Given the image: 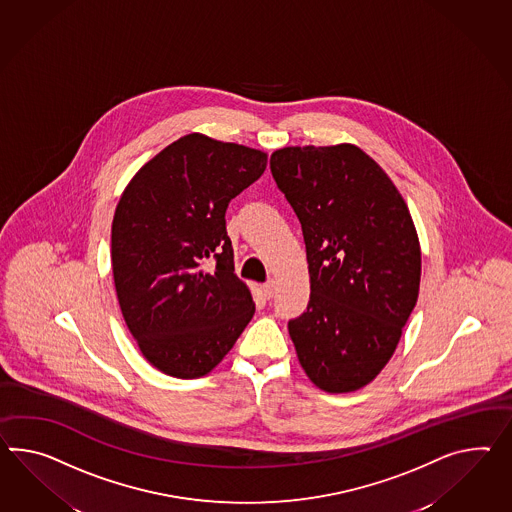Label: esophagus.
<instances>
[{
	"instance_id": "esophagus-1",
	"label": "esophagus",
	"mask_w": 512,
	"mask_h": 512,
	"mask_svg": "<svg viewBox=\"0 0 512 512\" xmlns=\"http://www.w3.org/2000/svg\"><path fill=\"white\" fill-rule=\"evenodd\" d=\"M263 295L267 297V299H273V295H275V282L271 280V282H267V284H263L262 286Z\"/></svg>"
}]
</instances>
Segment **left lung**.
I'll use <instances>...</instances> for the list:
<instances>
[{
  "label": "left lung",
  "mask_w": 512,
  "mask_h": 512,
  "mask_svg": "<svg viewBox=\"0 0 512 512\" xmlns=\"http://www.w3.org/2000/svg\"><path fill=\"white\" fill-rule=\"evenodd\" d=\"M271 172L301 223L306 312L288 323L306 375L354 392L388 364L420 293V241L397 187L358 146H288Z\"/></svg>",
  "instance_id": "left-lung-1"
}]
</instances>
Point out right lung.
Returning a JSON list of instances; mask_svg holds the SVG:
<instances>
[{"instance_id":"right-lung-1","label":"right lung","mask_w":512,"mask_h":512,"mask_svg":"<svg viewBox=\"0 0 512 512\" xmlns=\"http://www.w3.org/2000/svg\"><path fill=\"white\" fill-rule=\"evenodd\" d=\"M265 165L260 150L189 133L150 159L118 200V304L146 360L171 377L210 373L254 315L224 215Z\"/></svg>"}]
</instances>
